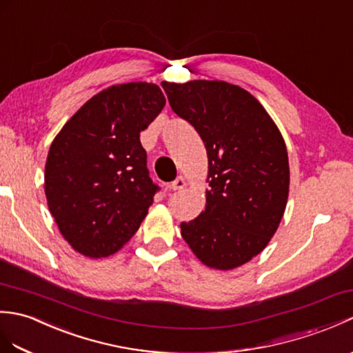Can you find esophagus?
<instances>
[{"mask_svg":"<svg viewBox=\"0 0 353 353\" xmlns=\"http://www.w3.org/2000/svg\"><path fill=\"white\" fill-rule=\"evenodd\" d=\"M186 186V180H185V177H182V176H179L174 182H171V190L173 191H180V190H183V188Z\"/></svg>","mask_w":353,"mask_h":353,"instance_id":"esophagus-1","label":"esophagus"}]
</instances>
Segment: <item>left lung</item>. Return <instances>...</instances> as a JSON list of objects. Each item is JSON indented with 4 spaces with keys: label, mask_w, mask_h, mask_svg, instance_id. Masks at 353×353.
<instances>
[{
    "label": "left lung",
    "mask_w": 353,
    "mask_h": 353,
    "mask_svg": "<svg viewBox=\"0 0 353 353\" xmlns=\"http://www.w3.org/2000/svg\"><path fill=\"white\" fill-rule=\"evenodd\" d=\"M162 87L209 159L206 208L180 224L182 237L206 266L234 269L266 248L284 215L290 171L283 135L239 85L195 79Z\"/></svg>",
    "instance_id": "obj_1"
}]
</instances>
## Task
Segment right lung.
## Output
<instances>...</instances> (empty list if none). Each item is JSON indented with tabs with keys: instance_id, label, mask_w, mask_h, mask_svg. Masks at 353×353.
Listing matches in <instances>:
<instances>
[{
	"instance_id": "1",
	"label": "right lung",
	"mask_w": 353,
	"mask_h": 353,
	"mask_svg": "<svg viewBox=\"0 0 353 353\" xmlns=\"http://www.w3.org/2000/svg\"><path fill=\"white\" fill-rule=\"evenodd\" d=\"M165 105L149 83L112 85L73 114L49 147L45 194L73 250L101 259L135 234L159 186L147 168L139 132Z\"/></svg>"
}]
</instances>
